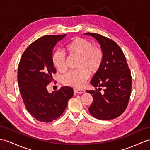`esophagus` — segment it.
Wrapping results in <instances>:
<instances>
[{"mask_svg": "<svg viewBox=\"0 0 150 150\" xmlns=\"http://www.w3.org/2000/svg\"><path fill=\"white\" fill-rule=\"evenodd\" d=\"M74 93L75 94H82L83 93H85V91L83 90H77V89H74Z\"/></svg>", "mask_w": 150, "mask_h": 150, "instance_id": "34e87169", "label": "esophagus"}]
</instances>
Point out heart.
Returning <instances> with one entry per match:
<instances>
[{
	"label": "heart",
	"instance_id": "1",
	"mask_svg": "<svg viewBox=\"0 0 150 150\" xmlns=\"http://www.w3.org/2000/svg\"><path fill=\"white\" fill-rule=\"evenodd\" d=\"M64 49L70 56L79 57L76 67L78 70L65 74L61 78V82L65 86L81 89L89 79V74L94 75L100 69L103 60V52L89 40L80 37L73 38L65 45ZM52 61L59 71H66V56L63 51L57 50L54 52Z\"/></svg>",
	"mask_w": 150,
	"mask_h": 150
}]
</instances>
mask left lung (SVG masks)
<instances>
[{
    "label": "left lung",
    "mask_w": 150,
    "mask_h": 150,
    "mask_svg": "<svg viewBox=\"0 0 150 150\" xmlns=\"http://www.w3.org/2000/svg\"><path fill=\"white\" fill-rule=\"evenodd\" d=\"M100 44L103 60L99 70L91 80L94 87H104L101 94L96 91L87 90L93 97L89 108L90 113L99 120H111L121 115L128 105L131 93L132 78L125 57L120 47L110 38L98 33H86Z\"/></svg>",
    "instance_id": "obj_1"
}]
</instances>
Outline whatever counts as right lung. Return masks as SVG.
<instances>
[{
    "instance_id": "1",
    "label": "right lung",
    "mask_w": 150,
    "mask_h": 150,
    "mask_svg": "<svg viewBox=\"0 0 150 150\" xmlns=\"http://www.w3.org/2000/svg\"><path fill=\"white\" fill-rule=\"evenodd\" d=\"M67 36L45 35L34 41L23 54L18 71V82L24 104L36 120L50 122L59 118L74 95L69 86L49 93L47 86L56 72L52 61V51Z\"/></svg>"
}]
</instances>
